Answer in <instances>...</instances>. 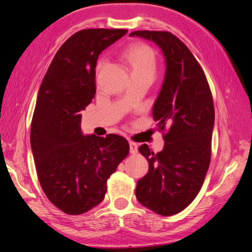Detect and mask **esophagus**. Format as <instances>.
<instances>
[{"instance_id": "esophagus-1", "label": "esophagus", "mask_w": 252, "mask_h": 252, "mask_svg": "<svg viewBox=\"0 0 252 252\" xmlns=\"http://www.w3.org/2000/svg\"><path fill=\"white\" fill-rule=\"evenodd\" d=\"M129 146H130V153L131 154H137V152H138V145L136 144V142L129 141Z\"/></svg>"}]
</instances>
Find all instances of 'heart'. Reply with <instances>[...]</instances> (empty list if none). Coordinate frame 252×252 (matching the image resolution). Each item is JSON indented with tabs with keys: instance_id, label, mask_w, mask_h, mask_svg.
<instances>
[{
	"instance_id": "b5f03b06",
	"label": "heart",
	"mask_w": 252,
	"mask_h": 252,
	"mask_svg": "<svg viewBox=\"0 0 252 252\" xmlns=\"http://www.w3.org/2000/svg\"><path fill=\"white\" fill-rule=\"evenodd\" d=\"M125 58L133 72H155L156 56L152 48L146 45H138L129 48Z\"/></svg>"
}]
</instances>
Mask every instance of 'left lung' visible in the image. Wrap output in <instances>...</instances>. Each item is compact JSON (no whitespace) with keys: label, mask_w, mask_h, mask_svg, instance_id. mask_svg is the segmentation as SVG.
I'll return each instance as SVG.
<instances>
[{"label":"left lung","mask_w":252,"mask_h":252,"mask_svg":"<svg viewBox=\"0 0 252 252\" xmlns=\"http://www.w3.org/2000/svg\"><path fill=\"white\" fill-rule=\"evenodd\" d=\"M129 36L156 44L165 62L153 118L167 132L162 152L154 154L147 145L139 148L149 170L137 183L136 197L159 215H174L196 198L208 171L215 122L212 93L197 60L173 33L142 30Z\"/></svg>","instance_id":"left-lung-1"}]
</instances>
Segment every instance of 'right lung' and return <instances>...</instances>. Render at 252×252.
<instances>
[{"instance_id":"1","label":"right lung","mask_w":252,"mask_h":252,"mask_svg":"<svg viewBox=\"0 0 252 252\" xmlns=\"http://www.w3.org/2000/svg\"><path fill=\"white\" fill-rule=\"evenodd\" d=\"M127 32L84 29L60 47L40 85L30 145L42 189L52 204L70 215L103 201L106 181L129 154L118 134L97 137L81 131V114L96 93L98 55Z\"/></svg>"}]
</instances>
